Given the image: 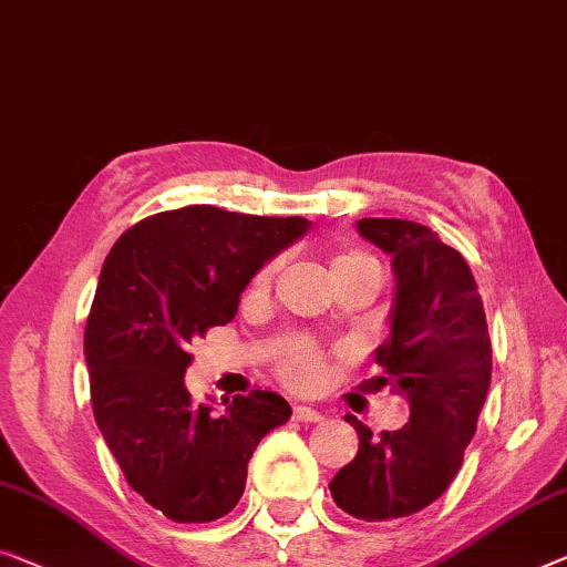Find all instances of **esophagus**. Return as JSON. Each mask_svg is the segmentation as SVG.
Here are the masks:
<instances>
[{"label":"esophagus","instance_id":"esophagus-1","mask_svg":"<svg viewBox=\"0 0 567 567\" xmlns=\"http://www.w3.org/2000/svg\"><path fill=\"white\" fill-rule=\"evenodd\" d=\"M292 419L295 421H306V424H316V421H323V416L308 405H292Z\"/></svg>","mask_w":567,"mask_h":567}]
</instances>
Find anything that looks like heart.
<instances>
[{
    "label": "heart",
    "mask_w": 567,
    "mask_h": 567,
    "mask_svg": "<svg viewBox=\"0 0 567 567\" xmlns=\"http://www.w3.org/2000/svg\"><path fill=\"white\" fill-rule=\"evenodd\" d=\"M331 267L333 272H341V269L378 267V261H374L370 254L349 249V251L337 254V259H333ZM272 277H275V265H267L257 275L254 287H257V290H267L269 282H272ZM277 372H280L285 385L308 393V390H318L323 385L326 372L329 370H326V357L321 349L310 344V341L295 339V341H287V344L280 349V354H277Z\"/></svg>",
    "instance_id": "heart-1"
}]
</instances>
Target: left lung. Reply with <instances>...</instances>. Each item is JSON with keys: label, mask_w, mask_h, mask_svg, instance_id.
I'll return each mask as SVG.
<instances>
[{"label": "left lung", "mask_w": 567, "mask_h": 567, "mask_svg": "<svg viewBox=\"0 0 567 567\" xmlns=\"http://www.w3.org/2000/svg\"><path fill=\"white\" fill-rule=\"evenodd\" d=\"M357 228L393 257V329L374 360L380 385L409 398L411 421L372 434L347 413L360 450L329 491L357 519L388 522L421 512L450 488L488 395L493 349L481 292L457 249L413 220L362 218Z\"/></svg>", "instance_id": "left-lung-1"}]
</instances>
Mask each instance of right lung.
I'll return each instance as SVG.
<instances>
[{
    "instance_id": "right-lung-1",
    "label": "right lung",
    "mask_w": 567,
    "mask_h": 567,
    "mask_svg": "<svg viewBox=\"0 0 567 567\" xmlns=\"http://www.w3.org/2000/svg\"><path fill=\"white\" fill-rule=\"evenodd\" d=\"M306 218H265L215 205L148 215L102 265L84 329L92 411L135 493L166 519L203 524L241 498L261 436L290 405L269 390L195 403L189 344L236 316L244 287L306 234Z\"/></svg>"
}]
</instances>
